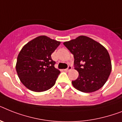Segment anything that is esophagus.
<instances>
[{"label": "esophagus", "mask_w": 122, "mask_h": 122, "mask_svg": "<svg viewBox=\"0 0 122 122\" xmlns=\"http://www.w3.org/2000/svg\"><path fill=\"white\" fill-rule=\"evenodd\" d=\"M72 66H71V65H69V66L68 67V68H66V69H65V71H66V72H68V71H69V70H72Z\"/></svg>", "instance_id": "34e87169"}]
</instances>
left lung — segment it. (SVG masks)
<instances>
[{"label":"left lung","mask_w":122,"mask_h":122,"mask_svg":"<svg viewBox=\"0 0 122 122\" xmlns=\"http://www.w3.org/2000/svg\"><path fill=\"white\" fill-rule=\"evenodd\" d=\"M63 45L74 57V67L78 77L72 81L76 89L85 93L97 91L104 85L112 71L108 51L91 38L81 36Z\"/></svg>","instance_id":"1"}]
</instances>
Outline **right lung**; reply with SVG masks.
Instances as JSON below:
<instances>
[{"label": "right lung", "mask_w": 122, "mask_h": 122, "mask_svg": "<svg viewBox=\"0 0 122 122\" xmlns=\"http://www.w3.org/2000/svg\"><path fill=\"white\" fill-rule=\"evenodd\" d=\"M60 44V42L41 36L23 47L15 67L20 80L28 89L41 92L55 85L60 72L54 67L55 62L51 55Z\"/></svg>", "instance_id": "right-lung-1"}]
</instances>
